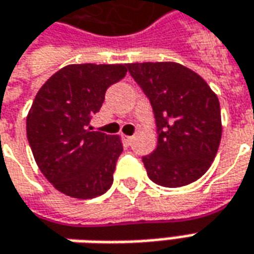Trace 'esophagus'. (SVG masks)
<instances>
[{"label": "esophagus", "instance_id": "esophagus-1", "mask_svg": "<svg viewBox=\"0 0 254 254\" xmlns=\"http://www.w3.org/2000/svg\"><path fill=\"white\" fill-rule=\"evenodd\" d=\"M132 141H134V135H130V137H126V142H127L128 145H131V144H132Z\"/></svg>", "mask_w": 254, "mask_h": 254}]
</instances>
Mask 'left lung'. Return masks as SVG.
<instances>
[{
  "mask_svg": "<svg viewBox=\"0 0 254 254\" xmlns=\"http://www.w3.org/2000/svg\"><path fill=\"white\" fill-rule=\"evenodd\" d=\"M154 110L158 145L142 156L148 178L163 187L186 186L208 171L221 141L217 95L178 63L127 64Z\"/></svg>",
  "mask_w": 254,
  "mask_h": 254,
  "instance_id": "left-lung-1",
  "label": "left lung"
}]
</instances>
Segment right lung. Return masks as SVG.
<instances>
[{"label": "right lung", "instance_id": "right-lung-1", "mask_svg": "<svg viewBox=\"0 0 254 254\" xmlns=\"http://www.w3.org/2000/svg\"><path fill=\"white\" fill-rule=\"evenodd\" d=\"M126 74V64H71L37 92L26 119L29 145L39 169L63 194L95 198L112 186L123 144L89 123L107 88Z\"/></svg>", "mask_w": 254, "mask_h": 254}]
</instances>
